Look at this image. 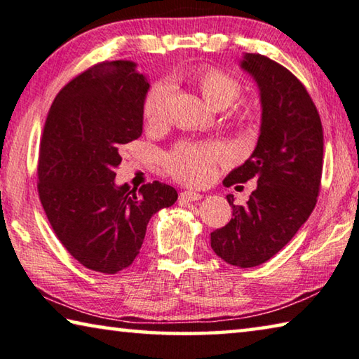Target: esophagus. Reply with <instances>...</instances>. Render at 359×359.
I'll use <instances>...</instances> for the list:
<instances>
[{"mask_svg":"<svg viewBox=\"0 0 359 359\" xmlns=\"http://www.w3.org/2000/svg\"><path fill=\"white\" fill-rule=\"evenodd\" d=\"M180 198L184 202H196V201H201L202 194L196 191H183L180 194Z\"/></svg>","mask_w":359,"mask_h":359,"instance_id":"34e87169","label":"esophagus"}]
</instances>
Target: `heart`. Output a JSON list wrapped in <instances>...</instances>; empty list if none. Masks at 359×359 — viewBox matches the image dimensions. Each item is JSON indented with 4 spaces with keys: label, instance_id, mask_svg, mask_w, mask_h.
Masks as SVG:
<instances>
[{
    "label": "heart",
    "instance_id": "b5f03b06",
    "mask_svg": "<svg viewBox=\"0 0 359 359\" xmlns=\"http://www.w3.org/2000/svg\"><path fill=\"white\" fill-rule=\"evenodd\" d=\"M194 81L211 108L226 109L240 95L238 81L224 72L215 68H203L194 74ZM173 87L170 82L162 81L151 87L144 98L143 113L151 122H161L167 117L170 98ZM250 116L248 111L240 113L242 119ZM222 157L219 148L215 146L184 144L168 157L167 167L170 173L186 183H203L213 175L215 162Z\"/></svg>",
    "mask_w": 359,
    "mask_h": 359
}]
</instances>
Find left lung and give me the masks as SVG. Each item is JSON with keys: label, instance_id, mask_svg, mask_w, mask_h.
<instances>
[{"label": "left lung", "instance_id": "left-lung-1", "mask_svg": "<svg viewBox=\"0 0 359 359\" xmlns=\"http://www.w3.org/2000/svg\"><path fill=\"white\" fill-rule=\"evenodd\" d=\"M240 68L255 79L261 100L259 138L252 154L222 184L255 178L245 205H233L232 219L211 232V248L237 267H256L277 255L312 213L323 170L320 114L302 82L277 62L245 54Z\"/></svg>", "mask_w": 359, "mask_h": 359}]
</instances>
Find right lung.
Wrapping results in <instances>:
<instances>
[{"mask_svg": "<svg viewBox=\"0 0 359 359\" xmlns=\"http://www.w3.org/2000/svg\"><path fill=\"white\" fill-rule=\"evenodd\" d=\"M146 74L130 60L103 62L58 92L39 144L38 192L52 229L76 261L102 273L130 266L146 226L178 198L154 181L116 184L122 144L143 133Z\"/></svg>", "mask_w": 359, "mask_h": 359, "instance_id": "obj_1", "label": "right lung"}]
</instances>
